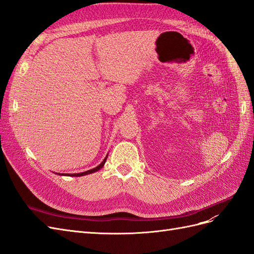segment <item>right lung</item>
Here are the masks:
<instances>
[{
  "mask_svg": "<svg viewBox=\"0 0 254 254\" xmlns=\"http://www.w3.org/2000/svg\"><path fill=\"white\" fill-rule=\"evenodd\" d=\"M106 160H107V157L104 159V161L103 162L99 164L98 166H96L95 168H93V170H90V171H87V172H84V173H79V174H71V175H68V176H72V177H80V176H84V175H88V174H91V173H94V172H97L98 170H101V168L104 166V164H105V162H106Z\"/></svg>",
  "mask_w": 254,
  "mask_h": 254,
  "instance_id": "right-lung-1",
  "label": "right lung"
}]
</instances>
